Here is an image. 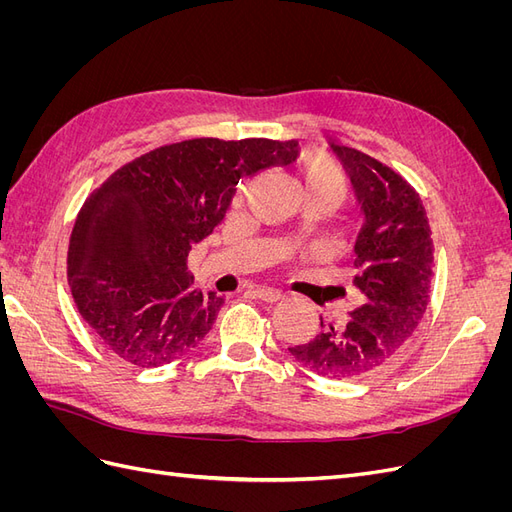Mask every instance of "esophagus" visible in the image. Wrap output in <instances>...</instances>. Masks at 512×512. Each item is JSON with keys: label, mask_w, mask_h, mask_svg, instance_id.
Returning <instances> with one entry per match:
<instances>
[{"label": "esophagus", "mask_w": 512, "mask_h": 512, "mask_svg": "<svg viewBox=\"0 0 512 512\" xmlns=\"http://www.w3.org/2000/svg\"><path fill=\"white\" fill-rule=\"evenodd\" d=\"M256 297L262 299V301H267V303H277V301L284 299V294L273 290V288H258L256 290Z\"/></svg>", "instance_id": "obj_1"}]
</instances>
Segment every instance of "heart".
<instances>
[{
	"instance_id": "heart-1",
	"label": "heart",
	"mask_w": 512,
	"mask_h": 512,
	"mask_svg": "<svg viewBox=\"0 0 512 512\" xmlns=\"http://www.w3.org/2000/svg\"><path fill=\"white\" fill-rule=\"evenodd\" d=\"M303 183L305 190H316V192H329L339 198L342 203L344 196L348 194V181L331 158L327 156H312L307 158L303 164Z\"/></svg>"
}]
</instances>
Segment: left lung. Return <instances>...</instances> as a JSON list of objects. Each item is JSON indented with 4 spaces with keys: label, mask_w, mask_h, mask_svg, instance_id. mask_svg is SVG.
Wrapping results in <instances>:
<instances>
[{
    "label": "left lung",
    "mask_w": 512,
    "mask_h": 512,
    "mask_svg": "<svg viewBox=\"0 0 512 512\" xmlns=\"http://www.w3.org/2000/svg\"><path fill=\"white\" fill-rule=\"evenodd\" d=\"M361 205L354 243L356 305L344 327L329 324L307 344L288 348L324 378H361L399 352L429 303L433 241L421 196L395 170L363 151L331 143Z\"/></svg>",
    "instance_id": "1"
}]
</instances>
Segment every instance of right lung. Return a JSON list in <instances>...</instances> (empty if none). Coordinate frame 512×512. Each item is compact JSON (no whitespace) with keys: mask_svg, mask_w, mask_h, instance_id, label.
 <instances>
[{"mask_svg":"<svg viewBox=\"0 0 512 512\" xmlns=\"http://www.w3.org/2000/svg\"><path fill=\"white\" fill-rule=\"evenodd\" d=\"M297 153V141L192 138L115 170L85 200L68 247L74 303L100 342L138 367L203 342L224 297L194 288L188 254L224 222L241 179Z\"/></svg>","mask_w":512,"mask_h":512,"instance_id":"add662e5","label":"right lung"}]
</instances>
